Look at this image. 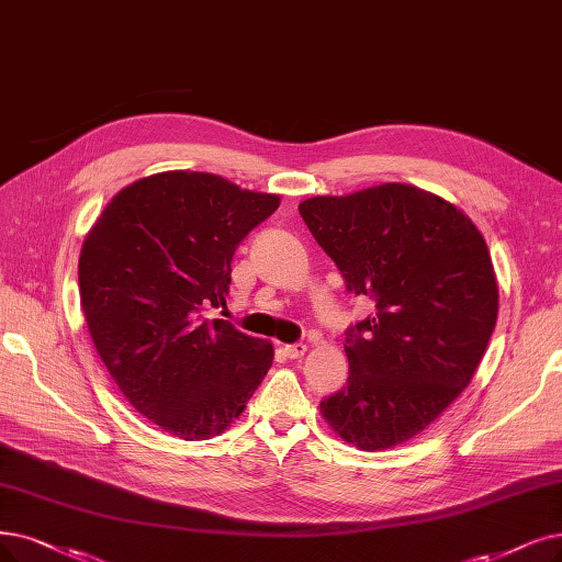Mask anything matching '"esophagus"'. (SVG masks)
Segmentation results:
<instances>
[{
  "instance_id": "obj_1",
  "label": "esophagus",
  "mask_w": 562,
  "mask_h": 562,
  "mask_svg": "<svg viewBox=\"0 0 562 562\" xmlns=\"http://www.w3.org/2000/svg\"><path fill=\"white\" fill-rule=\"evenodd\" d=\"M304 352H306V346H304V344L283 346V355H285L288 359H300V357H304Z\"/></svg>"
}]
</instances>
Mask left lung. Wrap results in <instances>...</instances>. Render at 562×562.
<instances>
[{
    "label": "left lung",
    "instance_id": "8db88e82",
    "mask_svg": "<svg viewBox=\"0 0 562 562\" xmlns=\"http://www.w3.org/2000/svg\"><path fill=\"white\" fill-rule=\"evenodd\" d=\"M311 235L346 288L375 302L348 329V383L321 403L357 450L401 445L440 417L473 380L498 318V281L477 226L413 184L302 200Z\"/></svg>",
    "mask_w": 562,
    "mask_h": 562
}]
</instances>
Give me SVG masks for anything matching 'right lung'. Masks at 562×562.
Instances as JSON below:
<instances>
[{"instance_id": "1", "label": "right lung", "mask_w": 562, "mask_h": 562, "mask_svg": "<svg viewBox=\"0 0 562 562\" xmlns=\"http://www.w3.org/2000/svg\"><path fill=\"white\" fill-rule=\"evenodd\" d=\"M279 203L221 175L166 170L112 195L82 241L97 352L131 406L177 438L221 436L272 367V344L200 311L226 306L237 244Z\"/></svg>"}]
</instances>
